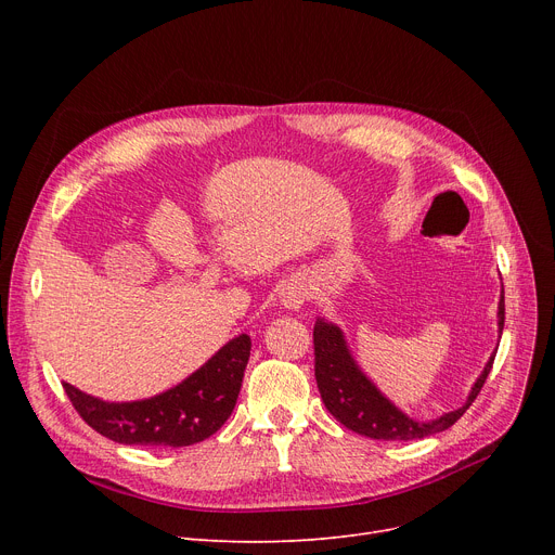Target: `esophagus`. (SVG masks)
Instances as JSON below:
<instances>
[{"label": "esophagus", "instance_id": "obj_1", "mask_svg": "<svg viewBox=\"0 0 555 555\" xmlns=\"http://www.w3.org/2000/svg\"><path fill=\"white\" fill-rule=\"evenodd\" d=\"M283 304L287 308H299L304 304V289L301 287H287L283 293Z\"/></svg>", "mask_w": 555, "mask_h": 555}]
</instances>
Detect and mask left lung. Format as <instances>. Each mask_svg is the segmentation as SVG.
I'll list each match as a JSON object with an SVG mask.
<instances>
[{
	"mask_svg": "<svg viewBox=\"0 0 555 555\" xmlns=\"http://www.w3.org/2000/svg\"><path fill=\"white\" fill-rule=\"evenodd\" d=\"M504 310L506 308H504V295H502L500 312H498L500 331H504ZM312 341H314V377H317V387H319V393H322L326 410L344 427L377 441H414L452 427L479 396L494 362V353H492L490 362L486 364L483 373L479 375V380L475 383L463 406H459V410L450 414H443L441 418H436L431 423H418V421H412L410 416H404L400 410H396V406L366 380V375L358 369L351 353H348L344 335L337 326L324 322V319H317Z\"/></svg>",
	"mask_w": 555,
	"mask_h": 555,
	"instance_id": "obj_1",
	"label": "left lung"
}]
</instances>
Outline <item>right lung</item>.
I'll return each mask as SVG.
<instances>
[{
  "label": "right lung",
  "instance_id": "1",
  "mask_svg": "<svg viewBox=\"0 0 555 555\" xmlns=\"http://www.w3.org/2000/svg\"><path fill=\"white\" fill-rule=\"evenodd\" d=\"M251 339L238 335L178 387L139 402H103L63 383L80 418L124 446L184 448L209 439L236 406Z\"/></svg>",
  "mask_w": 555,
  "mask_h": 555
}]
</instances>
